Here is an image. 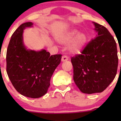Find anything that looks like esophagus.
<instances>
[{
    "mask_svg": "<svg viewBox=\"0 0 121 121\" xmlns=\"http://www.w3.org/2000/svg\"><path fill=\"white\" fill-rule=\"evenodd\" d=\"M68 57L67 56H63V57H62V58H61V61L63 62H64V61H67V60H68Z\"/></svg>",
    "mask_w": 121,
    "mask_h": 121,
    "instance_id": "esophagus-1",
    "label": "esophagus"
}]
</instances>
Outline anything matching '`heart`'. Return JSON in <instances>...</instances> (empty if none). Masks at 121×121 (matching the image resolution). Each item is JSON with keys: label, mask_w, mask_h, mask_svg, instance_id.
<instances>
[{"label": "heart", "mask_w": 121, "mask_h": 121, "mask_svg": "<svg viewBox=\"0 0 121 121\" xmlns=\"http://www.w3.org/2000/svg\"><path fill=\"white\" fill-rule=\"evenodd\" d=\"M61 43L68 44V50L73 54H78L83 50L87 43V37L84 33H78L76 30H71L59 40Z\"/></svg>", "instance_id": "heart-1"}]
</instances>
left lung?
Wrapping results in <instances>:
<instances>
[{
    "instance_id": "1",
    "label": "left lung",
    "mask_w": 121,
    "mask_h": 121,
    "mask_svg": "<svg viewBox=\"0 0 121 121\" xmlns=\"http://www.w3.org/2000/svg\"><path fill=\"white\" fill-rule=\"evenodd\" d=\"M97 37L88 43L81 52L71 57L73 79L85 94L104 91L116 76L118 64L117 43L103 26L94 22Z\"/></svg>"
}]
</instances>
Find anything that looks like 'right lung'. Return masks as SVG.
Wrapping results in <instances>:
<instances>
[{
	"label": "right lung",
	"instance_id": "1",
	"mask_svg": "<svg viewBox=\"0 0 121 121\" xmlns=\"http://www.w3.org/2000/svg\"><path fill=\"white\" fill-rule=\"evenodd\" d=\"M32 26L31 22L23 23L12 35L7 49L6 71L18 92L37 98L47 93L62 55L50 56L45 50L36 52L27 49L23 44V30Z\"/></svg>",
	"mask_w": 121,
	"mask_h": 121
}]
</instances>
